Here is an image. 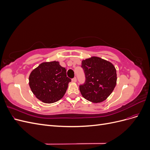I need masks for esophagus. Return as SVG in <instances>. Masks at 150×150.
Segmentation results:
<instances>
[{
    "instance_id": "obj_1",
    "label": "esophagus",
    "mask_w": 150,
    "mask_h": 150,
    "mask_svg": "<svg viewBox=\"0 0 150 150\" xmlns=\"http://www.w3.org/2000/svg\"><path fill=\"white\" fill-rule=\"evenodd\" d=\"M72 82H74V83H76V81H77L76 78H74L73 79H72Z\"/></svg>"
}]
</instances>
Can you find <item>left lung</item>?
Wrapping results in <instances>:
<instances>
[{"instance_id":"8db88e82","label":"left lung","mask_w":150,"mask_h":150,"mask_svg":"<svg viewBox=\"0 0 150 150\" xmlns=\"http://www.w3.org/2000/svg\"><path fill=\"white\" fill-rule=\"evenodd\" d=\"M81 67L86 76L84 84L79 86L83 97L94 103L106 100L116 85L114 65L101 57L92 56L83 60Z\"/></svg>"}]
</instances>
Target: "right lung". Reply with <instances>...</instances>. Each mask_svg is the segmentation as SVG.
I'll return each instance as SVG.
<instances>
[{"label": "right lung", "mask_w": 150, "mask_h": 150, "mask_svg": "<svg viewBox=\"0 0 150 150\" xmlns=\"http://www.w3.org/2000/svg\"><path fill=\"white\" fill-rule=\"evenodd\" d=\"M29 84L39 100L51 104L64 96L71 79L66 76V69L58 61L44 62L31 71Z\"/></svg>", "instance_id": "obj_1"}]
</instances>
